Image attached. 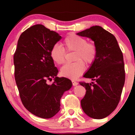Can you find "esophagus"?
I'll return each mask as SVG.
<instances>
[{
  "instance_id": "1",
  "label": "esophagus",
  "mask_w": 135,
  "mask_h": 135,
  "mask_svg": "<svg viewBox=\"0 0 135 135\" xmlns=\"http://www.w3.org/2000/svg\"><path fill=\"white\" fill-rule=\"evenodd\" d=\"M72 82H73V84L74 86H76V85H77L79 84V83L77 82H76V81H75L74 80H72Z\"/></svg>"
}]
</instances>
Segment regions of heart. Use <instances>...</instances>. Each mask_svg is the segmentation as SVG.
I'll return each mask as SVG.
<instances>
[{
	"instance_id": "obj_1",
	"label": "heart",
	"mask_w": 135,
	"mask_h": 135,
	"mask_svg": "<svg viewBox=\"0 0 135 135\" xmlns=\"http://www.w3.org/2000/svg\"><path fill=\"white\" fill-rule=\"evenodd\" d=\"M64 45L69 51H75L76 62L67 63L61 68L60 73L62 76L75 79L84 73L85 66L91 64L97 58V49L95 44L87 42L86 38L75 34H69L64 40ZM50 55L57 64H61L65 61L66 51L61 46L55 44L50 51Z\"/></svg>"
}]
</instances>
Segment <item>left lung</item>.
I'll use <instances>...</instances> for the list:
<instances>
[{
    "mask_svg": "<svg viewBox=\"0 0 135 135\" xmlns=\"http://www.w3.org/2000/svg\"><path fill=\"white\" fill-rule=\"evenodd\" d=\"M94 42L97 58L84 75L95 82H80L86 89L80 101L88 117L102 119L110 115L119 104L125 84L123 57L115 36L99 26L77 34Z\"/></svg>",
    "mask_w": 135,
    "mask_h": 135,
    "instance_id": "obj_1",
    "label": "left lung"
}]
</instances>
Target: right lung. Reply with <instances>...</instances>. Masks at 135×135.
Here are the masks:
<instances>
[{
    "label": "right lung",
    "mask_w": 135,
    "mask_h": 135,
    "mask_svg": "<svg viewBox=\"0 0 135 135\" xmlns=\"http://www.w3.org/2000/svg\"><path fill=\"white\" fill-rule=\"evenodd\" d=\"M61 38L55 31L36 25L22 33L13 56L15 78L26 109L36 116L50 119L60 110V99L73 86L71 80L58 77L50 51ZM54 78L51 85L48 80Z\"/></svg>",
    "instance_id": "add662e5"
}]
</instances>
